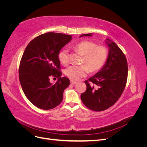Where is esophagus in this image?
<instances>
[{"label":"esophagus","instance_id":"1","mask_svg":"<svg viewBox=\"0 0 147 147\" xmlns=\"http://www.w3.org/2000/svg\"><path fill=\"white\" fill-rule=\"evenodd\" d=\"M70 83H71V84H75L77 82L76 81H74V80H70Z\"/></svg>","mask_w":147,"mask_h":147}]
</instances>
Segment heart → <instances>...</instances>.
I'll return each mask as SVG.
<instances>
[{"label":"heart","instance_id":"heart-1","mask_svg":"<svg viewBox=\"0 0 147 147\" xmlns=\"http://www.w3.org/2000/svg\"><path fill=\"white\" fill-rule=\"evenodd\" d=\"M75 51L83 56V65L70 66L65 70V74L72 80H77L87 75L89 72H96L105 64L108 57V50L105 46L97 45L92 41L83 40L73 47ZM69 51L63 49L58 55L61 63L64 66L69 63Z\"/></svg>","mask_w":147,"mask_h":147}]
</instances>
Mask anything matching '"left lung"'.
Wrapping results in <instances>:
<instances>
[{"label": "left lung", "mask_w": 147, "mask_h": 147, "mask_svg": "<svg viewBox=\"0 0 147 147\" xmlns=\"http://www.w3.org/2000/svg\"><path fill=\"white\" fill-rule=\"evenodd\" d=\"M91 34H83L80 37ZM107 40L109 52L106 63L95 75L84 82L86 90L81 94L84 105L96 112L105 110L115 104L124 90L127 78L125 55L116 43Z\"/></svg>", "instance_id": "obj_1"}]
</instances>
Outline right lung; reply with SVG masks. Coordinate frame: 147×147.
Masks as SVG:
<instances>
[{
    "mask_svg": "<svg viewBox=\"0 0 147 147\" xmlns=\"http://www.w3.org/2000/svg\"><path fill=\"white\" fill-rule=\"evenodd\" d=\"M72 36L47 32L31 40L22 56L19 67V79L25 96L37 107L54 109L63 99V92L70 84L69 79L61 78L59 53ZM50 76L59 78L55 84Z\"/></svg>",
    "mask_w": 147,
    "mask_h": 147,
    "instance_id": "right-lung-1",
    "label": "right lung"
}]
</instances>
